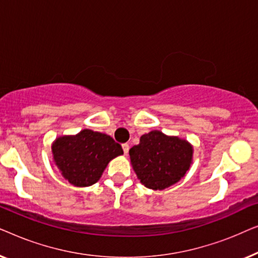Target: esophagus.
<instances>
[{
  "label": "esophagus",
  "instance_id": "esophagus-1",
  "mask_svg": "<svg viewBox=\"0 0 258 258\" xmlns=\"http://www.w3.org/2000/svg\"><path fill=\"white\" fill-rule=\"evenodd\" d=\"M122 148H123V151H124L125 155H128V151H129V144L128 143H123L122 144Z\"/></svg>",
  "mask_w": 258,
  "mask_h": 258
}]
</instances>
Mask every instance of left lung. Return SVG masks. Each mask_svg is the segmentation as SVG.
Masks as SVG:
<instances>
[{"instance_id":"8db88e82","label":"left lung","mask_w":258,"mask_h":258,"mask_svg":"<svg viewBox=\"0 0 258 258\" xmlns=\"http://www.w3.org/2000/svg\"><path fill=\"white\" fill-rule=\"evenodd\" d=\"M129 155L141 183L149 189L163 190L185 175L192 147L184 140L153 130L141 136L140 144L134 146Z\"/></svg>"}]
</instances>
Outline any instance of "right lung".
<instances>
[{
    "label": "right lung",
    "mask_w": 258,
    "mask_h": 258,
    "mask_svg": "<svg viewBox=\"0 0 258 258\" xmlns=\"http://www.w3.org/2000/svg\"><path fill=\"white\" fill-rule=\"evenodd\" d=\"M52 154L63 177L73 185L88 186L100 179L109 161L122 155L123 149L112 137L84 129L56 140Z\"/></svg>",
    "instance_id": "obj_1"
}]
</instances>
